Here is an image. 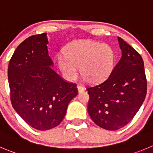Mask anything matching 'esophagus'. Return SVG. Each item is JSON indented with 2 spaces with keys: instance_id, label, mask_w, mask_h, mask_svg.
I'll return each instance as SVG.
<instances>
[{
  "instance_id": "obj_1",
  "label": "esophagus",
  "mask_w": 153,
  "mask_h": 153,
  "mask_svg": "<svg viewBox=\"0 0 153 153\" xmlns=\"http://www.w3.org/2000/svg\"><path fill=\"white\" fill-rule=\"evenodd\" d=\"M77 89H78V91H79V92H82V91H83L84 90H85V88H83V86H82V85H78Z\"/></svg>"
}]
</instances>
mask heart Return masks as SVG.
I'll return each mask as SVG.
<instances>
[{
    "label": "heart",
    "instance_id": "obj_1",
    "mask_svg": "<svg viewBox=\"0 0 153 153\" xmlns=\"http://www.w3.org/2000/svg\"><path fill=\"white\" fill-rule=\"evenodd\" d=\"M64 56L58 57V65L69 79L77 76L79 68L84 81L98 82L107 77L114 62V53L109 45L93 40H80L66 48Z\"/></svg>",
    "mask_w": 153,
    "mask_h": 153
}]
</instances>
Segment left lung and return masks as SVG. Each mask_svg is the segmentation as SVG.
I'll use <instances>...</instances> for the list:
<instances>
[{
  "mask_svg": "<svg viewBox=\"0 0 153 153\" xmlns=\"http://www.w3.org/2000/svg\"><path fill=\"white\" fill-rule=\"evenodd\" d=\"M121 59L105 80L87 87L88 112L92 121L106 130L124 127L144 101L147 81L141 56L121 37Z\"/></svg>",
  "mask_w": 153,
  "mask_h": 153,
  "instance_id": "1",
  "label": "left lung"
}]
</instances>
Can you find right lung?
Instances as JSON below:
<instances>
[{
    "mask_svg": "<svg viewBox=\"0 0 153 153\" xmlns=\"http://www.w3.org/2000/svg\"><path fill=\"white\" fill-rule=\"evenodd\" d=\"M46 33L25 40L8 66L10 101L22 119L34 128L46 131L59 126L70 101L78 94L76 84L62 79L50 66Z\"/></svg>",
    "mask_w": 153,
    "mask_h": 153,
    "instance_id": "1",
    "label": "right lung"
}]
</instances>
